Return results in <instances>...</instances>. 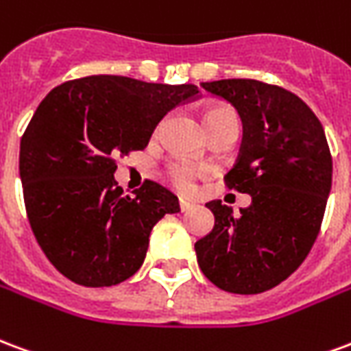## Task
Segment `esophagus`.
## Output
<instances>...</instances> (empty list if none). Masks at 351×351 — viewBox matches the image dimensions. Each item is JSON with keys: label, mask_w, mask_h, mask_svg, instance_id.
<instances>
[{"label": "esophagus", "mask_w": 351, "mask_h": 351, "mask_svg": "<svg viewBox=\"0 0 351 351\" xmlns=\"http://www.w3.org/2000/svg\"><path fill=\"white\" fill-rule=\"evenodd\" d=\"M193 206L194 204L191 200H186V198H179V209H181V211H189Z\"/></svg>", "instance_id": "34e87169"}]
</instances>
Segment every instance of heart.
I'll list each match as a JSON object with an SVG mask.
<instances>
[{
    "label": "heart",
    "instance_id": "heart-1",
    "mask_svg": "<svg viewBox=\"0 0 351 351\" xmlns=\"http://www.w3.org/2000/svg\"><path fill=\"white\" fill-rule=\"evenodd\" d=\"M230 116H235L234 110H230V108L209 110L206 116L207 129H211V127H215V125L221 121V119ZM202 173H204V168L193 165V162H189V160H176V162H170L168 168H166V176H168V179H170L178 189H181V191H191V189L194 186V183H196V179L200 178Z\"/></svg>",
    "mask_w": 351,
    "mask_h": 351
}]
</instances>
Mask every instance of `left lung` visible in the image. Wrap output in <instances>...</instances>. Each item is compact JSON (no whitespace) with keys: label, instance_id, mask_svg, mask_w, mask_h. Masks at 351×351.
<instances>
[{"label":"left lung","instance_id":"8db88e82","mask_svg":"<svg viewBox=\"0 0 351 351\" xmlns=\"http://www.w3.org/2000/svg\"><path fill=\"white\" fill-rule=\"evenodd\" d=\"M200 86L241 117V149L224 183L252 204L239 215L221 200L206 204L215 226L194 245L198 265L221 290L262 293L298 269L319 234L333 176L326 132L288 89L247 78Z\"/></svg>","mask_w":351,"mask_h":351}]
</instances>
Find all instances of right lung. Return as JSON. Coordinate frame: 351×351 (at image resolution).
Listing matches in <instances>:
<instances>
[{"instance_id":"obj_1","label":"right lung","mask_w":351,"mask_h":351,"mask_svg":"<svg viewBox=\"0 0 351 351\" xmlns=\"http://www.w3.org/2000/svg\"><path fill=\"white\" fill-rule=\"evenodd\" d=\"M198 93L193 84L97 74L43 99L20 140V179L33 235L69 280L102 288L140 269L151 230L179 202L149 179L123 194L116 158L144 149L158 121Z\"/></svg>"}]
</instances>
